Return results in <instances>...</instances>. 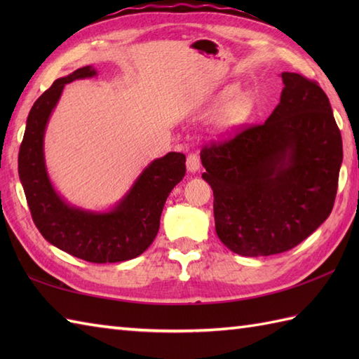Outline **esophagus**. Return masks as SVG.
Wrapping results in <instances>:
<instances>
[{
  "mask_svg": "<svg viewBox=\"0 0 359 359\" xmlns=\"http://www.w3.org/2000/svg\"><path fill=\"white\" fill-rule=\"evenodd\" d=\"M187 168H188L189 172L199 171L201 157H199V154H197V152H189L188 157H187Z\"/></svg>",
  "mask_w": 359,
  "mask_h": 359,
  "instance_id": "1",
  "label": "esophagus"
}]
</instances>
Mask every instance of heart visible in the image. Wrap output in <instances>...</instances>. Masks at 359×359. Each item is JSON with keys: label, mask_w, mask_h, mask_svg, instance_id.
I'll return each mask as SVG.
<instances>
[{"label": "heart", "mask_w": 359, "mask_h": 359, "mask_svg": "<svg viewBox=\"0 0 359 359\" xmlns=\"http://www.w3.org/2000/svg\"><path fill=\"white\" fill-rule=\"evenodd\" d=\"M231 118H233V114H231V111H230V112H226V114H225L224 121H230Z\"/></svg>", "instance_id": "b5f03b06"}]
</instances>
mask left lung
<instances>
[{
	"mask_svg": "<svg viewBox=\"0 0 359 359\" xmlns=\"http://www.w3.org/2000/svg\"><path fill=\"white\" fill-rule=\"evenodd\" d=\"M282 81L264 123L201 151L216 233L242 256L292 250L330 216L337 197L342 139L329 97L299 74L282 72Z\"/></svg>",
	"mask_w": 359,
	"mask_h": 359,
	"instance_id": "1",
	"label": "left lung"
}]
</instances>
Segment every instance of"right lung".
Returning a JSON list of instances; mask_svg holds the SVG:
<instances>
[{"label": "right lung", "instance_id": "right-lung-1", "mask_svg": "<svg viewBox=\"0 0 359 359\" xmlns=\"http://www.w3.org/2000/svg\"><path fill=\"white\" fill-rule=\"evenodd\" d=\"M97 75L93 66L58 79L29 112L18 154V174L38 231L52 245L94 264L123 262L140 256L156 239L163 205L184 179L185 154L168 152L151 162L116 207L94 212L71 207L53 189L44 163V131L63 88Z\"/></svg>", "mask_w": 359, "mask_h": 359}]
</instances>
